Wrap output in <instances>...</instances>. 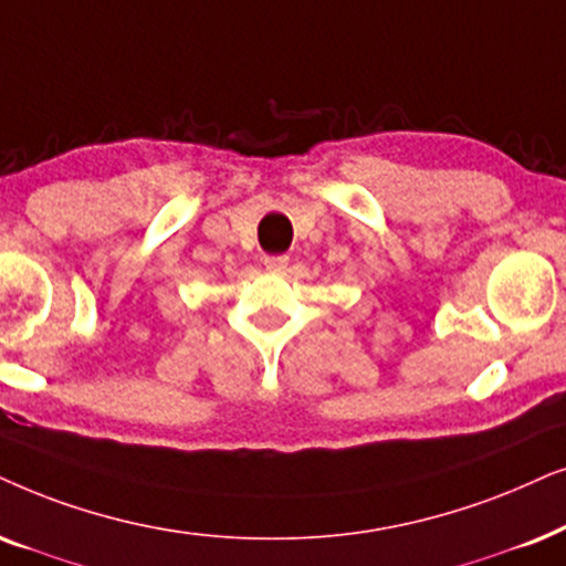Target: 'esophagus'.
Wrapping results in <instances>:
<instances>
[{"label": "esophagus", "instance_id": "34e87169", "mask_svg": "<svg viewBox=\"0 0 566 566\" xmlns=\"http://www.w3.org/2000/svg\"><path fill=\"white\" fill-rule=\"evenodd\" d=\"M265 268L270 273H285L289 270V256L277 254V256H265Z\"/></svg>", "mask_w": 566, "mask_h": 566}]
</instances>
